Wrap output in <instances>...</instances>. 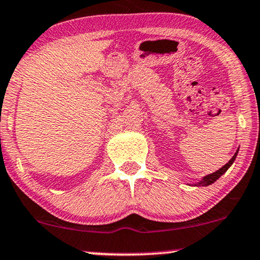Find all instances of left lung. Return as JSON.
I'll use <instances>...</instances> for the list:
<instances>
[{
  "instance_id": "8db88e82",
  "label": "left lung",
  "mask_w": 260,
  "mask_h": 260,
  "mask_svg": "<svg viewBox=\"0 0 260 260\" xmlns=\"http://www.w3.org/2000/svg\"><path fill=\"white\" fill-rule=\"evenodd\" d=\"M237 153H239V149H237L236 153L234 154V157L231 158V159L229 160L228 163L225 164L224 167H221L220 169L216 170V172H214V173L208 174V175L203 176L202 180H200V181L196 182V184H193V186H209V185H212L213 182H215L216 180H218L219 178H220V176L222 175V174L226 173V170L229 169V168H230L231 166H233V163L235 161V159H236V155H237Z\"/></svg>"
}]
</instances>
